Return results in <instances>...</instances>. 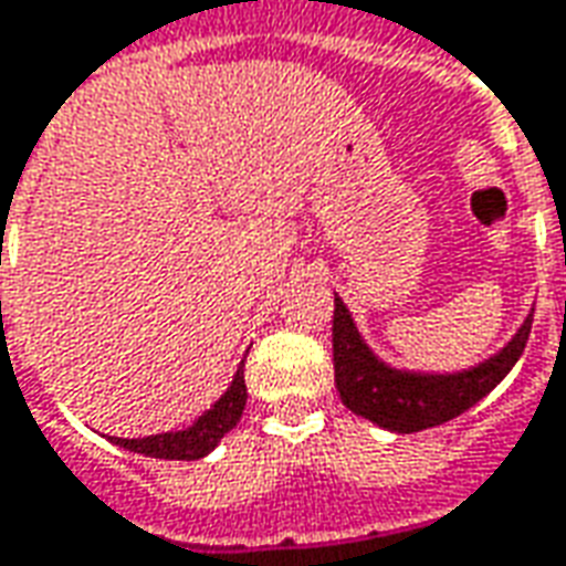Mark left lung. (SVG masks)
<instances>
[{"label":"left lung","mask_w":566,"mask_h":566,"mask_svg":"<svg viewBox=\"0 0 566 566\" xmlns=\"http://www.w3.org/2000/svg\"><path fill=\"white\" fill-rule=\"evenodd\" d=\"M533 328V315L521 325L509 347L493 359L461 375H406L371 356L340 297H334V384L349 412L363 415L378 428L396 433H418L437 428L493 390L521 359Z\"/></svg>","instance_id":"left-lung-1"}]
</instances>
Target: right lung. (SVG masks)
I'll return each mask as SVG.
<instances>
[{"label": "right lung", "mask_w": 566, "mask_h": 566, "mask_svg": "<svg viewBox=\"0 0 566 566\" xmlns=\"http://www.w3.org/2000/svg\"><path fill=\"white\" fill-rule=\"evenodd\" d=\"M244 402H248V384H244V365H241L238 375H234L232 387L222 394V399H219L213 409H207L188 430H179V433H157V437H145V440H120V437H111V440L123 446V449H129V452L148 455V459H203L241 421Z\"/></svg>", "instance_id": "add662e5"}]
</instances>
